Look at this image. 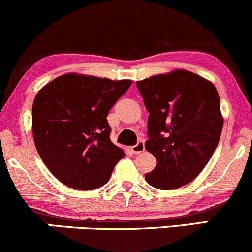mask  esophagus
I'll return each instance as SVG.
<instances>
[{"label": "esophagus", "mask_w": 252, "mask_h": 252, "mask_svg": "<svg viewBox=\"0 0 252 252\" xmlns=\"http://www.w3.org/2000/svg\"><path fill=\"white\" fill-rule=\"evenodd\" d=\"M131 151H133V153H141L145 151V141L144 140H140L139 142H137L136 145H134L133 147H131Z\"/></svg>", "instance_id": "1"}]
</instances>
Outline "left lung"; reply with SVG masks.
<instances>
[{
  "instance_id": "obj_1",
  "label": "left lung",
  "mask_w": 252,
  "mask_h": 252,
  "mask_svg": "<svg viewBox=\"0 0 252 252\" xmlns=\"http://www.w3.org/2000/svg\"><path fill=\"white\" fill-rule=\"evenodd\" d=\"M148 113L145 147L157 164L145 174L158 189L192 182L210 160L221 136L223 119L211 82L186 70L136 82Z\"/></svg>"
}]
</instances>
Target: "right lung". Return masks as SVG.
<instances>
[{
    "instance_id": "add662e5",
    "label": "right lung",
    "mask_w": 252,
    "mask_h": 252,
    "mask_svg": "<svg viewBox=\"0 0 252 252\" xmlns=\"http://www.w3.org/2000/svg\"><path fill=\"white\" fill-rule=\"evenodd\" d=\"M131 81L66 73L36 95L32 134L37 152L60 182L91 190L110 180L124 151L110 139L107 115Z\"/></svg>"
}]
</instances>
